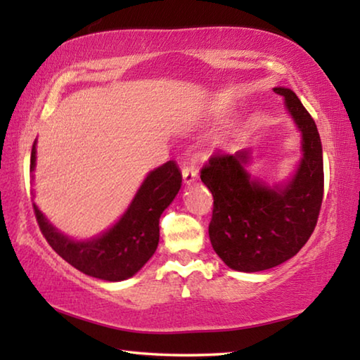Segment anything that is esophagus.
Returning a JSON list of instances; mask_svg holds the SVG:
<instances>
[{
    "label": "esophagus",
    "mask_w": 360,
    "mask_h": 360,
    "mask_svg": "<svg viewBox=\"0 0 360 360\" xmlns=\"http://www.w3.org/2000/svg\"><path fill=\"white\" fill-rule=\"evenodd\" d=\"M182 178H184V182L187 186L192 184V182L198 178L197 168L193 165H184V168H182Z\"/></svg>",
    "instance_id": "34e87169"
}]
</instances>
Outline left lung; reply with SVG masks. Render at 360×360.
Here are the masks:
<instances>
[{"instance_id": "left-lung-1", "label": "left lung", "mask_w": 360, "mask_h": 360, "mask_svg": "<svg viewBox=\"0 0 360 360\" xmlns=\"http://www.w3.org/2000/svg\"><path fill=\"white\" fill-rule=\"evenodd\" d=\"M302 131L303 157L288 184L251 179L249 150L214 154L200 178L214 198L210 222L212 249L236 271L273 268L300 251L318 222L324 195L322 146L314 120L290 89L276 87Z\"/></svg>"}]
</instances>
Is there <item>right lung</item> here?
<instances>
[{
  "mask_svg": "<svg viewBox=\"0 0 360 360\" xmlns=\"http://www.w3.org/2000/svg\"><path fill=\"white\" fill-rule=\"evenodd\" d=\"M36 165V141L30 158V172ZM182 174L173 160L148 174L129 210L111 229L87 241H76L60 233L33 203L39 229L60 257L85 275L124 281L144 266L158 246V219L178 195Z\"/></svg>",
  "mask_w": 360,
  "mask_h": 360,
  "instance_id": "obj_1",
  "label": "right lung"
}]
</instances>
